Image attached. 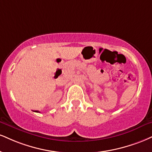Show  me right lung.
<instances>
[{
	"label": "right lung",
	"mask_w": 152,
	"mask_h": 152,
	"mask_svg": "<svg viewBox=\"0 0 152 152\" xmlns=\"http://www.w3.org/2000/svg\"><path fill=\"white\" fill-rule=\"evenodd\" d=\"M34 112H36V113H39V111H38V110H34Z\"/></svg>",
	"instance_id": "obj_1"
}]
</instances>
